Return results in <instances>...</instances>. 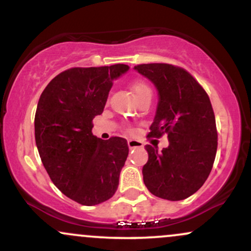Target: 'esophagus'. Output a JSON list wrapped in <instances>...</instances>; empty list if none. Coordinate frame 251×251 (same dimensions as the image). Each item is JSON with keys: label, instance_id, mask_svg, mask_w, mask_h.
I'll return each instance as SVG.
<instances>
[{"label": "esophagus", "instance_id": "34e87169", "mask_svg": "<svg viewBox=\"0 0 251 251\" xmlns=\"http://www.w3.org/2000/svg\"><path fill=\"white\" fill-rule=\"evenodd\" d=\"M127 145L129 149H137V148H143V143L139 142V140L129 139L127 142Z\"/></svg>", "mask_w": 251, "mask_h": 251}]
</instances>
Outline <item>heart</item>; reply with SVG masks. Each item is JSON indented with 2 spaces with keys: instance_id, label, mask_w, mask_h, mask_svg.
I'll list each match as a JSON object with an SVG mask.
<instances>
[{
  "instance_id": "b5f03b06",
  "label": "heart",
  "mask_w": 251,
  "mask_h": 251,
  "mask_svg": "<svg viewBox=\"0 0 251 251\" xmlns=\"http://www.w3.org/2000/svg\"><path fill=\"white\" fill-rule=\"evenodd\" d=\"M131 88L137 99H139L140 97L144 96V94L151 93V89H150L149 86L143 81H133L131 85Z\"/></svg>"
}]
</instances>
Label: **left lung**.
<instances>
[{
    "mask_svg": "<svg viewBox=\"0 0 251 251\" xmlns=\"http://www.w3.org/2000/svg\"><path fill=\"white\" fill-rule=\"evenodd\" d=\"M134 70L154 85L158 105L149 137L168 133L169 146L146 145L143 178L151 194L181 201L201 189L217 151L215 114L208 94L185 70L169 63L138 65Z\"/></svg>",
    "mask_w": 251,
    "mask_h": 251,
    "instance_id": "obj_1",
    "label": "left lung"
}]
</instances>
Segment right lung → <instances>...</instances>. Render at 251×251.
<instances>
[{
  "mask_svg": "<svg viewBox=\"0 0 251 251\" xmlns=\"http://www.w3.org/2000/svg\"><path fill=\"white\" fill-rule=\"evenodd\" d=\"M129 70L118 63L71 68L42 92L35 114V142L46 171L63 195L82 205L109 200L128 155L126 139L102 140L92 120L102 113L113 81Z\"/></svg>",
  "mask_w": 251,
  "mask_h": 251,
  "instance_id": "1",
  "label": "right lung"
}]
</instances>
